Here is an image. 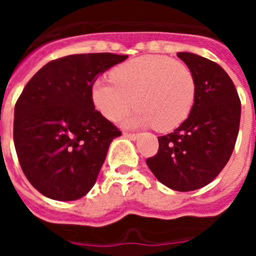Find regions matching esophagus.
<instances>
[{
    "label": "esophagus",
    "instance_id": "34e87169",
    "mask_svg": "<svg viewBox=\"0 0 256 256\" xmlns=\"http://www.w3.org/2000/svg\"><path fill=\"white\" fill-rule=\"evenodd\" d=\"M123 136L126 138H130L132 141H136V140L138 138V134H136V133H128V132H124Z\"/></svg>",
    "mask_w": 256,
    "mask_h": 256
}]
</instances>
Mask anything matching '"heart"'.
Instances as JSON below:
<instances>
[{"instance_id": "b5f03b06", "label": "heart", "mask_w": 256, "mask_h": 256, "mask_svg": "<svg viewBox=\"0 0 256 256\" xmlns=\"http://www.w3.org/2000/svg\"><path fill=\"white\" fill-rule=\"evenodd\" d=\"M112 80L92 84V102L102 116L118 120L134 102L126 119L130 126H155L169 132L186 120L195 104L196 80L186 64L164 55H144L118 65Z\"/></svg>"}]
</instances>
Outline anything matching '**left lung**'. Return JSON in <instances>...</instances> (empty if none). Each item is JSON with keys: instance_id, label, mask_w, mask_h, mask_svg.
I'll list each match as a JSON object with an SVG mask.
<instances>
[{"instance_id": "left-lung-1", "label": "left lung", "mask_w": 256, "mask_h": 256, "mask_svg": "<svg viewBox=\"0 0 256 256\" xmlns=\"http://www.w3.org/2000/svg\"><path fill=\"white\" fill-rule=\"evenodd\" d=\"M177 56L195 76V104L177 130L158 137L159 151L146 164L164 186L187 192L206 186L228 162L238 134L241 102L223 68L191 52Z\"/></svg>"}]
</instances>
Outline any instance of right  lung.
Segmentation results:
<instances>
[{"instance_id":"add662e5","label":"right lung","mask_w":256,"mask_h":256,"mask_svg":"<svg viewBox=\"0 0 256 256\" xmlns=\"http://www.w3.org/2000/svg\"><path fill=\"white\" fill-rule=\"evenodd\" d=\"M126 58L65 56L40 68L22 90L14 112V144L26 177L46 198L78 200L96 183L108 146L122 133L94 110L92 84Z\"/></svg>"}]
</instances>
